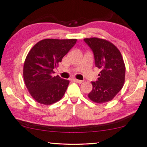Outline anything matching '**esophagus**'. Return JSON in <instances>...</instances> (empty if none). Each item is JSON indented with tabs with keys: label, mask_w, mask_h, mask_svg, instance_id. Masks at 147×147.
Segmentation results:
<instances>
[{
	"label": "esophagus",
	"mask_w": 147,
	"mask_h": 147,
	"mask_svg": "<svg viewBox=\"0 0 147 147\" xmlns=\"http://www.w3.org/2000/svg\"><path fill=\"white\" fill-rule=\"evenodd\" d=\"M74 81H75L76 82H77V83H79V84H81L82 83V80H78V79H76V78H74V79H73Z\"/></svg>",
	"instance_id": "esophagus-1"
}]
</instances>
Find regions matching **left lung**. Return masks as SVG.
Here are the masks:
<instances>
[{
  "mask_svg": "<svg viewBox=\"0 0 147 147\" xmlns=\"http://www.w3.org/2000/svg\"><path fill=\"white\" fill-rule=\"evenodd\" d=\"M94 54L95 66L100 69L96 82H91L92 90L88 98L96 103L113 100L123 88L125 65L121 53L113 43L99 38H84Z\"/></svg>",
  "mask_w": 147,
  "mask_h": 147,
  "instance_id": "left-lung-1",
  "label": "left lung"
}]
</instances>
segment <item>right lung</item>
Masks as SVG:
<instances>
[{
  "label": "right lung",
  "mask_w": 147,
  "mask_h": 147,
  "mask_svg": "<svg viewBox=\"0 0 147 147\" xmlns=\"http://www.w3.org/2000/svg\"><path fill=\"white\" fill-rule=\"evenodd\" d=\"M76 42V39L47 38L30 49L24 63L23 77L30 94L36 102L49 105L63 98L69 80L53 76V69Z\"/></svg>",
  "instance_id": "add662e5"
}]
</instances>
